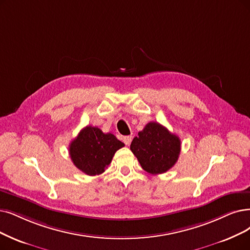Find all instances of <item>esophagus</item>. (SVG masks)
I'll return each mask as SVG.
<instances>
[{
    "instance_id": "34e87169",
    "label": "esophagus",
    "mask_w": 250,
    "mask_h": 250,
    "mask_svg": "<svg viewBox=\"0 0 250 250\" xmlns=\"http://www.w3.org/2000/svg\"><path fill=\"white\" fill-rule=\"evenodd\" d=\"M131 141H132V137H131V136L128 135V136H124V137H123V142H124V144H125L126 146L130 145Z\"/></svg>"
}]
</instances>
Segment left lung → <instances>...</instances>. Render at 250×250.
Instances as JSON below:
<instances>
[{"mask_svg": "<svg viewBox=\"0 0 250 250\" xmlns=\"http://www.w3.org/2000/svg\"><path fill=\"white\" fill-rule=\"evenodd\" d=\"M144 170L161 174L172 168L181 153V139L158 122H149L130 145Z\"/></svg>", "mask_w": 250, "mask_h": 250, "instance_id": "8db88e82", "label": "left lung"}]
</instances>
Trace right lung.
I'll return each instance as SVG.
<instances>
[{
	"instance_id": "1",
	"label": "right lung",
	"mask_w": 250,
	"mask_h": 250,
	"mask_svg": "<svg viewBox=\"0 0 250 250\" xmlns=\"http://www.w3.org/2000/svg\"><path fill=\"white\" fill-rule=\"evenodd\" d=\"M125 145L112 133L86 126L69 145V156L75 166L87 175L104 172L115 153Z\"/></svg>"
}]
</instances>
